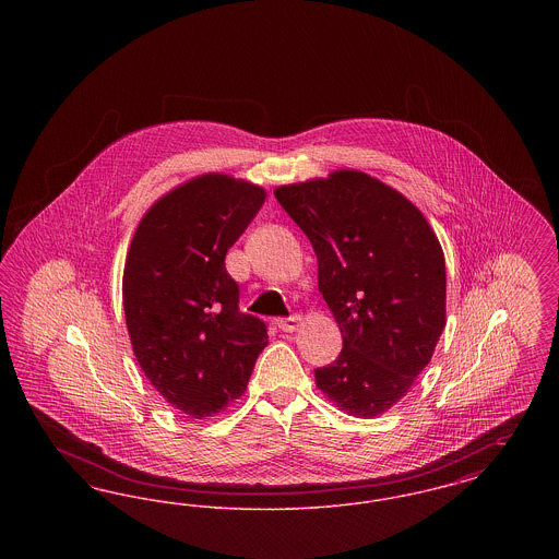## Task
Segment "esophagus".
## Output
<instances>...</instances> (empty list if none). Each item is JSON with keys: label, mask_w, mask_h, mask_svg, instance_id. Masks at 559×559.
<instances>
[{"label": "esophagus", "mask_w": 559, "mask_h": 559, "mask_svg": "<svg viewBox=\"0 0 559 559\" xmlns=\"http://www.w3.org/2000/svg\"><path fill=\"white\" fill-rule=\"evenodd\" d=\"M299 317L297 314H293V317H287V319H276L274 320V324L281 329V331H285V333H293L297 326H299Z\"/></svg>", "instance_id": "esophagus-1"}]
</instances>
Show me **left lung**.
<instances>
[{"label": "left lung", "mask_w": 559, "mask_h": 559, "mask_svg": "<svg viewBox=\"0 0 559 559\" xmlns=\"http://www.w3.org/2000/svg\"><path fill=\"white\" fill-rule=\"evenodd\" d=\"M274 197L312 242L319 292L344 335L337 360L314 369L317 385L349 415L377 417L406 396L447 324L442 247L424 213L362 171Z\"/></svg>", "instance_id": "8db88e82"}]
</instances>
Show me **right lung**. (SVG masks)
I'll return each instance as SVG.
<instances>
[{
  "instance_id": "right-lung-1",
  "label": "right lung",
  "mask_w": 559,
  "mask_h": 559,
  "mask_svg": "<svg viewBox=\"0 0 559 559\" xmlns=\"http://www.w3.org/2000/svg\"><path fill=\"white\" fill-rule=\"evenodd\" d=\"M264 188L207 174L167 192L133 235L123 310L133 354L174 408L194 419L240 399L267 346L264 320L239 310L226 253L264 205Z\"/></svg>"
}]
</instances>
